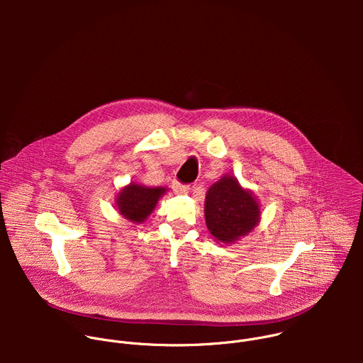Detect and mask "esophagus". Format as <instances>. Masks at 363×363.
I'll list each match as a JSON object with an SVG mask.
<instances>
[{"instance_id":"1","label":"esophagus","mask_w":363,"mask_h":363,"mask_svg":"<svg viewBox=\"0 0 363 363\" xmlns=\"http://www.w3.org/2000/svg\"><path fill=\"white\" fill-rule=\"evenodd\" d=\"M172 189H174V192H177V194H186V192L189 191V185L181 184L179 181H174V182H172Z\"/></svg>"}]
</instances>
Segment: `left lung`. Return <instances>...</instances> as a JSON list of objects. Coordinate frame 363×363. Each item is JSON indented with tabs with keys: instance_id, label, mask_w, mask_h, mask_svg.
Here are the masks:
<instances>
[{
	"instance_id": "left-lung-1",
	"label": "left lung",
	"mask_w": 363,
	"mask_h": 363,
	"mask_svg": "<svg viewBox=\"0 0 363 363\" xmlns=\"http://www.w3.org/2000/svg\"><path fill=\"white\" fill-rule=\"evenodd\" d=\"M258 221V202L234 177H224L206 192L205 223L216 240L230 244L248 234Z\"/></svg>"
}]
</instances>
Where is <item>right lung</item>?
Here are the masks:
<instances>
[{"label":"right lung","instance_id":"obj_1","mask_svg":"<svg viewBox=\"0 0 363 363\" xmlns=\"http://www.w3.org/2000/svg\"><path fill=\"white\" fill-rule=\"evenodd\" d=\"M164 194L165 188H146L130 184L118 195V210L125 218L133 223H142L155 210V205Z\"/></svg>","mask_w":363,"mask_h":363}]
</instances>
